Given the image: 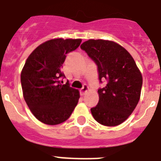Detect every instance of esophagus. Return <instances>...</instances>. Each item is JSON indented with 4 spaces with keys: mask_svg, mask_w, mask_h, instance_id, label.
I'll list each match as a JSON object with an SVG mask.
<instances>
[{
    "mask_svg": "<svg viewBox=\"0 0 161 161\" xmlns=\"http://www.w3.org/2000/svg\"><path fill=\"white\" fill-rule=\"evenodd\" d=\"M88 90H89V87H88L86 85H85L83 86V88L80 90V95H82V96L85 95V93H86V92H88Z\"/></svg>",
    "mask_w": 161,
    "mask_h": 161,
    "instance_id": "34e87169",
    "label": "esophagus"
}]
</instances>
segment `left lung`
<instances>
[{
	"label": "left lung",
	"instance_id": "left-lung-1",
	"mask_svg": "<svg viewBox=\"0 0 161 161\" xmlns=\"http://www.w3.org/2000/svg\"><path fill=\"white\" fill-rule=\"evenodd\" d=\"M97 65L99 80L106 87L97 91L99 102L91 108L97 123L107 126L123 123L136 109L141 94L143 76L130 54L114 41L89 39L80 45Z\"/></svg>",
	"mask_w": 161,
	"mask_h": 161
}]
</instances>
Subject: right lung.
Returning a JSON list of instances; mask_svg holds the SVG:
<instances>
[{
	"instance_id": "obj_1",
	"label": "right lung",
	"mask_w": 161,
	"mask_h": 161,
	"mask_svg": "<svg viewBox=\"0 0 161 161\" xmlns=\"http://www.w3.org/2000/svg\"><path fill=\"white\" fill-rule=\"evenodd\" d=\"M80 38H53L42 42L28 56L21 72L25 102L38 120L47 125L64 123L80 98L78 89L62 85L61 68L67 54L76 50Z\"/></svg>"
}]
</instances>
